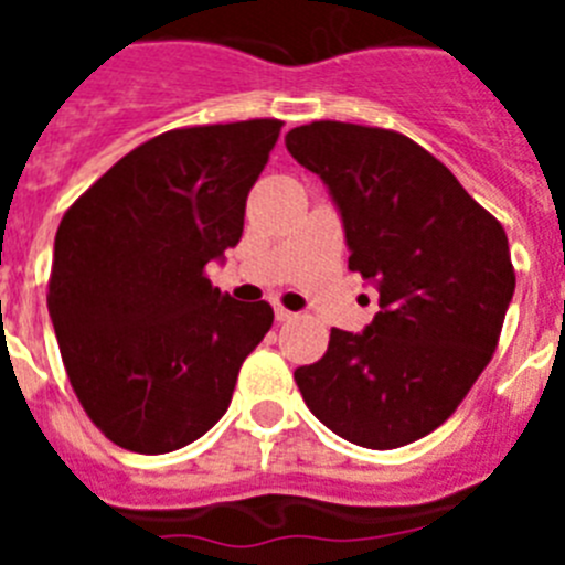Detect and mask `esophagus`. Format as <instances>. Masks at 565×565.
Listing matches in <instances>:
<instances>
[{
	"instance_id": "1",
	"label": "esophagus",
	"mask_w": 565,
	"mask_h": 565,
	"mask_svg": "<svg viewBox=\"0 0 565 565\" xmlns=\"http://www.w3.org/2000/svg\"><path fill=\"white\" fill-rule=\"evenodd\" d=\"M274 317H277V322H288V319H294L297 313L288 311V308H282V306H274Z\"/></svg>"
}]
</instances>
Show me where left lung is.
<instances>
[{
	"instance_id": "1",
	"label": "left lung",
	"mask_w": 565,
	"mask_h": 565,
	"mask_svg": "<svg viewBox=\"0 0 565 565\" xmlns=\"http://www.w3.org/2000/svg\"><path fill=\"white\" fill-rule=\"evenodd\" d=\"M342 221L348 266L379 291L364 331L333 328L294 371L308 411L344 441L393 450L452 416L498 348L515 294L501 223L456 174L391 129L313 121L286 135Z\"/></svg>"
}]
</instances>
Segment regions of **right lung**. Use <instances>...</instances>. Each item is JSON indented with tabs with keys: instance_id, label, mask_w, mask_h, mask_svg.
<instances>
[{
	"instance_id": "right-lung-1",
	"label": "right lung",
	"mask_w": 565,
	"mask_h": 565,
	"mask_svg": "<svg viewBox=\"0 0 565 565\" xmlns=\"http://www.w3.org/2000/svg\"><path fill=\"white\" fill-rule=\"evenodd\" d=\"M282 121L169 129L78 198L56 232L47 311L70 384L124 450H181L221 422L274 322L206 277L243 237Z\"/></svg>"
}]
</instances>
